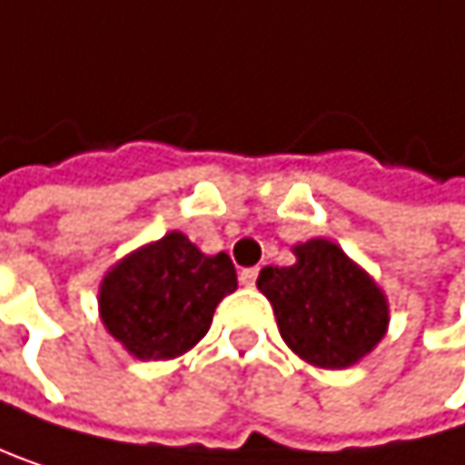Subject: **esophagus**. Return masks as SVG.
<instances>
[{
	"label": "esophagus",
	"instance_id": "obj_1",
	"mask_svg": "<svg viewBox=\"0 0 465 465\" xmlns=\"http://www.w3.org/2000/svg\"><path fill=\"white\" fill-rule=\"evenodd\" d=\"M257 276H260V271H257V268H243V271L238 273V279H241V284H243V287H254Z\"/></svg>",
	"mask_w": 465,
	"mask_h": 465
}]
</instances>
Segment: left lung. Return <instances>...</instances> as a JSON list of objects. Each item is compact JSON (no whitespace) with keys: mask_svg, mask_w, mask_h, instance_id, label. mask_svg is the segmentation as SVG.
I'll use <instances>...</instances> for the list:
<instances>
[{"mask_svg":"<svg viewBox=\"0 0 465 465\" xmlns=\"http://www.w3.org/2000/svg\"><path fill=\"white\" fill-rule=\"evenodd\" d=\"M292 252L295 265H268L257 279L284 344L320 368L354 365L387 333L384 292L328 238H312Z\"/></svg>","mask_w":465,"mask_h":465,"instance_id":"1","label":"left lung"}]
</instances>
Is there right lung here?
<instances>
[{"label":"right lung","instance_id":"obj_1","mask_svg":"<svg viewBox=\"0 0 465 465\" xmlns=\"http://www.w3.org/2000/svg\"><path fill=\"white\" fill-rule=\"evenodd\" d=\"M235 290L224 252L208 257L183 232H167L105 273L100 317L137 360H173L208 333L216 306Z\"/></svg>","mask_w":465,"mask_h":465}]
</instances>
